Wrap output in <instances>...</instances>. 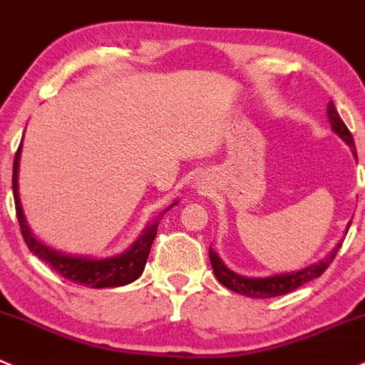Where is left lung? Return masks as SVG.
<instances>
[{"label":"left lung","mask_w":365,"mask_h":365,"mask_svg":"<svg viewBox=\"0 0 365 365\" xmlns=\"http://www.w3.org/2000/svg\"><path fill=\"white\" fill-rule=\"evenodd\" d=\"M327 114H329V121H330V126H332V130L336 131V133L339 135L348 145H350L353 149V155L356 158L355 142H353L350 130H348L346 125L343 123L341 115L337 114L332 101H329V105H327ZM341 246H343V242L337 244L336 250H334L325 260L318 262V264L306 267V269L302 270H297V272L277 274V276H269V277H244V276H239V274L232 272V270L228 269V267H225L223 262L220 260V257L214 253L212 247H209V258H210V265H212V270H214V276H216V279L220 281L223 287H227L228 290L235 292V294H240V295L253 297V299H269V297L290 294V292H294L299 287H302V284H306L307 281L314 279V277H320L322 274L329 269V265L332 264V260L336 258L337 251H339Z\"/></svg>","instance_id":"left-lung-1"}]
</instances>
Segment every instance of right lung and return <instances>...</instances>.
<instances>
[{
    "mask_svg": "<svg viewBox=\"0 0 365 365\" xmlns=\"http://www.w3.org/2000/svg\"><path fill=\"white\" fill-rule=\"evenodd\" d=\"M22 142L19 145L17 153L14 158V175H12V187H14V200H15V212H17L19 227L21 234L24 237L26 246L29 247L33 255L43 260L45 264L61 274L66 279L73 281L77 284H84L89 288H114L125 287L137 279L144 272L145 262H148L149 251H151L153 240L158 232V220L153 225H149L142 235L133 242L130 250H126L123 255L118 257L103 258V260H93V258L82 257H70V255L58 253L56 250H51L45 244L35 239L31 230L26 223L24 212H22L21 200H19V186H17V174H19V158H21ZM172 207V205H170ZM168 207V209H170Z\"/></svg>",
    "mask_w": 365,
    "mask_h": 365,
    "instance_id": "obj_1",
    "label": "right lung"
}]
</instances>
